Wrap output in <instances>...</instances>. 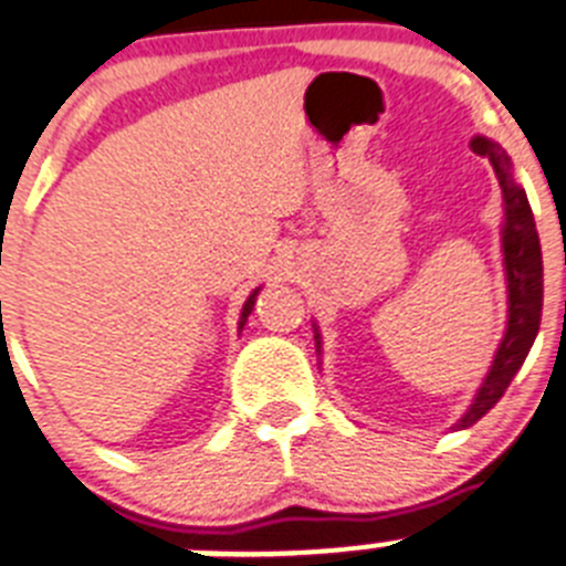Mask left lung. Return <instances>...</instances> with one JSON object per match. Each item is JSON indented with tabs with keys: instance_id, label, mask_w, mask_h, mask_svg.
Returning <instances> with one entry per match:
<instances>
[{
	"instance_id": "1",
	"label": "left lung",
	"mask_w": 566,
	"mask_h": 566,
	"mask_svg": "<svg viewBox=\"0 0 566 566\" xmlns=\"http://www.w3.org/2000/svg\"><path fill=\"white\" fill-rule=\"evenodd\" d=\"M472 153L483 155L492 164L497 175L500 188H503L505 206V224H503V261H505V280H509V327L500 342L497 355L492 360L486 380L478 389L470 411L459 419L455 428H470L475 424L494 402L505 395L514 375L520 373L522 360L528 358V349L539 333L542 322V297H545V280H542V247L539 233H536L534 213H531L528 197L520 182H514L511 175V158L500 144L489 138H472ZM316 353L322 342L316 333Z\"/></svg>"
}]
</instances>
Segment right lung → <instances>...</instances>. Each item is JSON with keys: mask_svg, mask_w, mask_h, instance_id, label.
Listing matches in <instances>:
<instances>
[{"mask_svg": "<svg viewBox=\"0 0 566 566\" xmlns=\"http://www.w3.org/2000/svg\"><path fill=\"white\" fill-rule=\"evenodd\" d=\"M258 292H261V289H255V292L250 294V297H247V303H244V308H241V319H239V331L241 327H244V322H247V316L252 314V308H255V297H258Z\"/></svg>", "mask_w": 566, "mask_h": 566, "instance_id": "obj_1", "label": "right lung"}]
</instances>
